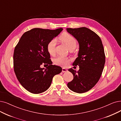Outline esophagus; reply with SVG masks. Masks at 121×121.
I'll return each instance as SVG.
<instances>
[{
  "instance_id": "obj_1",
  "label": "esophagus",
  "mask_w": 121,
  "mask_h": 121,
  "mask_svg": "<svg viewBox=\"0 0 121 121\" xmlns=\"http://www.w3.org/2000/svg\"><path fill=\"white\" fill-rule=\"evenodd\" d=\"M67 71H68V70H67L66 69H65V68H62V72H67Z\"/></svg>"
}]
</instances>
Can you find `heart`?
<instances>
[{"label": "heart", "mask_w": 121, "mask_h": 121, "mask_svg": "<svg viewBox=\"0 0 121 121\" xmlns=\"http://www.w3.org/2000/svg\"><path fill=\"white\" fill-rule=\"evenodd\" d=\"M60 40L64 43L70 50L74 49L77 45V42L75 39L69 34L64 33L59 37ZM56 39H52L48 43L47 49L51 55H54L56 52ZM69 60L67 58L59 56L54 60V64L56 65L65 67L69 64Z\"/></svg>", "instance_id": "1"}]
</instances>
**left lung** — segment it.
<instances>
[{
    "label": "left lung",
    "instance_id": "8db88e82",
    "mask_svg": "<svg viewBox=\"0 0 121 121\" xmlns=\"http://www.w3.org/2000/svg\"><path fill=\"white\" fill-rule=\"evenodd\" d=\"M66 30L79 45L78 57L72 64L78 65L79 69H69L73 74V79L67 83V86L74 92L84 93L93 87L102 74L105 62L103 46L99 36L87 28Z\"/></svg>",
    "mask_w": 121,
    "mask_h": 121
}]
</instances>
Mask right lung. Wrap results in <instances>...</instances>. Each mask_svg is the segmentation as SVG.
Segmentation results:
<instances>
[{"label": "right lung", "instance_id": "1", "mask_svg": "<svg viewBox=\"0 0 121 121\" xmlns=\"http://www.w3.org/2000/svg\"><path fill=\"white\" fill-rule=\"evenodd\" d=\"M62 30L32 29L23 34L15 47L14 70L19 82L30 92H44L50 87L53 77L61 72V67L52 65L47 46ZM42 64L48 66L42 69Z\"/></svg>", "mask_w": 121, "mask_h": 121}]
</instances>
